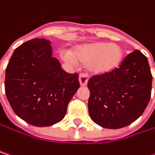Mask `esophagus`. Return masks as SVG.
Wrapping results in <instances>:
<instances>
[{"label":"esophagus","instance_id":"obj_1","mask_svg":"<svg viewBox=\"0 0 155 155\" xmlns=\"http://www.w3.org/2000/svg\"><path fill=\"white\" fill-rule=\"evenodd\" d=\"M79 81L81 86H86L88 82V76L85 74H81L79 76Z\"/></svg>","mask_w":155,"mask_h":155}]
</instances>
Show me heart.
Instances as JSON below:
<instances>
[{
  "label": "heart",
  "instance_id": "heart-1",
  "mask_svg": "<svg viewBox=\"0 0 155 155\" xmlns=\"http://www.w3.org/2000/svg\"><path fill=\"white\" fill-rule=\"evenodd\" d=\"M62 57L70 63H74V59L85 63L89 72L94 74H103L119 65L123 50L116 43L94 42L74 47L72 54L63 51Z\"/></svg>",
  "mask_w": 155,
  "mask_h": 155
}]
</instances>
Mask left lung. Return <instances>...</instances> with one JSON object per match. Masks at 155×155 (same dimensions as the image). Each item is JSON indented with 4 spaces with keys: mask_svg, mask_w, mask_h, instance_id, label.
<instances>
[{
    "mask_svg": "<svg viewBox=\"0 0 155 155\" xmlns=\"http://www.w3.org/2000/svg\"><path fill=\"white\" fill-rule=\"evenodd\" d=\"M153 76L148 60L139 50L128 54L118 68L88 81V108L99 126L118 129L136 121L151 99Z\"/></svg>",
    "mask_w": 155,
    "mask_h": 155,
    "instance_id": "1",
    "label": "left lung"
}]
</instances>
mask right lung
Segmentation results:
<instances>
[{"label": "right lung", "instance_id": "obj_1", "mask_svg": "<svg viewBox=\"0 0 155 155\" xmlns=\"http://www.w3.org/2000/svg\"><path fill=\"white\" fill-rule=\"evenodd\" d=\"M78 74H68L52 56L50 41L34 38L17 47L6 68L5 93L15 114L36 127L61 121L80 87Z\"/></svg>", "mask_w": 155, "mask_h": 155}]
</instances>
